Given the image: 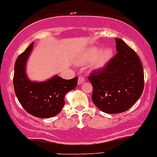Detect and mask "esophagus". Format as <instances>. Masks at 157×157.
Listing matches in <instances>:
<instances>
[{
    "label": "esophagus",
    "instance_id": "esophagus-1",
    "mask_svg": "<svg viewBox=\"0 0 157 157\" xmlns=\"http://www.w3.org/2000/svg\"><path fill=\"white\" fill-rule=\"evenodd\" d=\"M85 80H85V78L83 77L80 76V77H79V78H78V85L82 84L85 82Z\"/></svg>",
    "mask_w": 157,
    "mask_h": 157
}]
</instances>
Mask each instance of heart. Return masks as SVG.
<instances>
[{"mask_svg": "<svg viewBox=\"0 0 157 157\" xmlns=\"http://www.w3.org/2000/svg\"><path fill=\"white\" fill-rule=\"evenodd\" d=\"M113 50L110 47L101 49L99 47H90L82 52V56L77 60V64L85 66L91 63L94 69H99L105 67L113 57Z\"/></svg>", "mask_w": 157, "mask_h": 157, "instance_id": "1", "label": "heart"}]
</instances>
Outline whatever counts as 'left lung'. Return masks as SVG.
<instances>
[{
	"instance_id": "left-lung-1",
	"label": "left lung",
	"mask_w": 157,
	"mask_h": 157,
	"mask_svg": "<svg viewBox=\"0 0 157 157\" xmlns=\"http://www.w3.org/2000/svg\"><path fill=\"white\" fill-rule=\"evenodd\" d=\"M116 42L117 54L105 68L88 77L93 86L92 101L109 114L128 110L144 88V72L137 55L121 39L116 38Z\"/></svg>"
}]
</instances>
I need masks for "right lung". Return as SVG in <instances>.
Listing matches in <instances>:
<instances>
[{
  "instance_id": "1",
  "label": "right lung",
  "mask_w": 157,
  "mask_h": 157,
  "mask_svg": "<svg viewBox=\"0 0 157 157\" xmlns=\"http://www.w3.org/2000/svg\"><path fill=\"white\" fill-rule=\"evenodd\" d=\"M33 42L19 56L13 78L14 92L26 112L37 118H47L58 115L64 106V97L75 89L78 77L65 80L58 75L43 82L31 81L26 75V62Z\"/></svg>"
}]
</instances>
